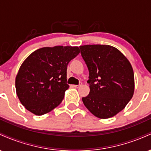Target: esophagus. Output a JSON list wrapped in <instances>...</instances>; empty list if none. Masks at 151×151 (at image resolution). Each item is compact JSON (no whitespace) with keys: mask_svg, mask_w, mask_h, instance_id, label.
Wrapping results in <instances>:
<instances>
[{"mask_svg":"<svg viewBox=\"0 0 151 151\" xmlns=\"http://www.w3.org/2000/svg\"><path fill=\"white\" fill-rule=\"evenodd\" d=\"M81 85H82V84H81V83H79V85H74V87H75V88H79Z\"/></svg>","mask_w":151,"mask_h":151,"instance_id":"esophagus-1","label":"esophagus"}]
</instances>
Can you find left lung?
Listing matches in <instances>:
<instances>
[{
  "instance_id": "left-lung-1",
  "label": "left lung",
  "mask_w": 151,
  "mask_h": 151,
  "mask_svg": "<svg viewBox=\"0 0 151 151\" xmlns=\"http://www.w3.org/2000/svg\"><path fill=\"white\" fill-rule=\"evenodd\" d=\"M89 72L90 91L82 98L95 116L109 119L125 108L134 93V73L130 62L114 47L86 45L79 47Z\"/></svg>"
}]
</instances>
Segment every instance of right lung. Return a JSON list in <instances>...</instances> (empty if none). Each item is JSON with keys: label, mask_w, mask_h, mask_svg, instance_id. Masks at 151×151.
<instances>
[{"label": "right lung", "mask_w": 151, "mask_h": 151, "mask_svg": "<svg viewBox=\"0 0 151 151\" xmlns=\"http://www.w3.org/2000/svg\"><path fill=\"white\" fill-rule=\"evenodd\" d=\"M79 52L78 47H46L25 59L15 78V89L27 110L41 116L61 104L70 87L67 84V65Z\"/></svg>", "instance_id": "add662e5"}]
</instances>
